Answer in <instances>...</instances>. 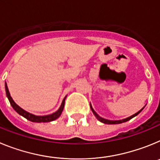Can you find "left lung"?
I'll return each instance as SVG.
<instances>
[{
	"mask_svg": "<svg viewBox=\"0 0 160 160\" xmlns=\"http://www.w3.org/2000/svg\"><path fill=\"white\" fill-rule=\"evenodd\" d=\"M90 108H91V111H93V114H94V115H95L96 118H98V120H99L100 122H103V123H105V124H119V123H122V122H128V121H129L130 119H131L132 118H134V117H135L136 115H138V114L142 111V109H143V108H142L140 111H138V112L135 113V114H133V115H131V116L128 117V118H124V119H122V120H108V119H105V118H102V117H100L99 115H98V114L97 113L94 111V109H93L92 107H91V104H90Z\"/></svg>",
	"mask_w": 160,
	"mask_h": 160,
	"instance_id": "1",
	"label": "left lung"
}]
</instances>
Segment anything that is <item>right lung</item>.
<instances>
[{"label":"right lung","mask_w":160,"mask_h":160,"mask_svg":"<svg viewBox=\"0 0 160 160\" xmlns=\"http://www.w3.org/2000/svg\"><path fill=\"white\" fill-rule=\"evenodd\" d=\"M5 91H6V95L7 98H8V101L10 102L11 106H12V108L20 114L23 116L24 118H25L26 119L29 120L31 122H51V121H53V120L57 119L58 118H59V116L61 115L62 112L63 111V108H64L65 105V99H66V97L64 98L62 102V105L59 107V109L56 112L53 113L51 114H49V115H44V116H37V115H34V114H30V113L25 111V110H23L22 108L19 107L18 105H17L15 102L12 100V97L10 96V94H9V91H8V87H7V83L5 82Z\"/></svg>","instance_id":"right-lung-1"}]
</instances>
